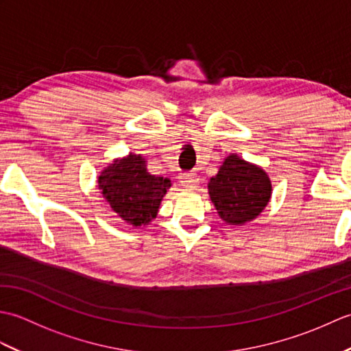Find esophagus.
Segmentation results:
<instances>
[{"instance_id":"34e87169","label":"esophagus","mask_w":351,"mask_h":351,"mask_svg":"<svg viewBox=\"0 0 351 351\" xmlns=\"http://www.w3.org/2000/svg\"><path fill=\"white\" fill-rule=\"evenodd\" d=\"M180 180H181L180 181L181 185H184L185 189H195V187H197L200 178L196 171H187V173H181Z\"/></svg>"}]
</instances>
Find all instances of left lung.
<instances>
[{
	"instance_id": "8db88e82",
	"label": "left lung",
	"mask_w": 351,
	"mask_h": 351,
	"mask_svg": "<svg viewBox=\"0 0 351 351\" xmlns=\"http://www.w3.org/2000/svg\"><path fill=\"white\" fill-rule=\"evenodd\" d=\"M208 191L220 219L241 226L263 213L271 197V182L255 164L230 154L210 180Z\"/></svg>"
}]
</instances>
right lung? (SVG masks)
I'll return each instance as SVG.
<instances>
[{
  "mask_svg": "<svg viewBox=\"0 0 351 351\" xmlns=\"http://www.w3.org/2000/svg\"><path fill=\"white\" fill-rule=\"evenodd\" d=\"M167 178L151 175L141 155L117 158L101 171L98 187L119 217L131 226H146L156 217L164 195L170 189Z\"/></svg>",
  "mask_w": 351,
  "mask_h": 351,
  "instance_id": "1",
  "label": "right lung"
}]
</instances>
